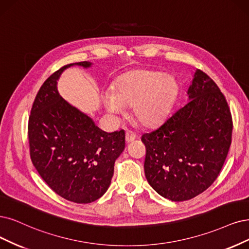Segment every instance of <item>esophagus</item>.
<instances>
[{
    "label": "esophagus",
    "instance_id": "obj_1",
    "mask_svg": "<svg viewBox=\"0 0 249 249\" xmlns=\"http://www.w3.org/2000/svg\"><path fill=\"white\" fill-rule=\"evenodd\" d=\"M125 139H126L127 142H132V141H134L136 139V134L133 131H131V130H127Z\"/></svg>",
    "mask_w": 249,
    "mask_h": 249
}]
</instances>
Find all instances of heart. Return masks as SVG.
<instances>
[{
  "instance_id": "1",
  "label": "heart",
  "mask_w": 249,
  "mask_h": 249,
  "mask_svg": "<svg viewBox=\"0 0 249 249\" xmlns=\"http://www.w3.org/2000/svg\"><path fill=\"white\" fill-rule=\"evenodd\" d=\"M178 85L172 76L162 71L136 70L117 78L112 91L105 92L103 100L113 113L133 106V115L142 125L153 127L166 118Z\"/></svg>"
}]
</instances>
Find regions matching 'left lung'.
Segmentation results:
<instances>
[{
	"label": "left lung",
	"mask_w": 249,
	"mask_h": 249,
	"mask_svg": "<svg viewBox=\"0 0 249 249\" xmlns=\"http://www.w3.org/2000/svg\"><path fill=\"white\" fill-rule=\"evenodd\" d=\"M188 94L185 106L142 136L146 179L158 194L176 202L213 185L232 142V115L215 82L197 70Z\"/></svg>",
	"instance_id": "obj_1"
}]
</instances>
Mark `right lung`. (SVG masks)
Returning a JSON list of instances; mask_svg holds the SVG:
<instances>
[{"instance_id":"right-lung-1","label":"right lung","mask_w":249,"mask_h":249,"mask_svg":"<svg viewBox=\"0 0 249 249\" xmlns=\"http://www.w3.org/2000/svg\"><path fill=\"white\" fill-rule=\"evenodd\" d=\"M71 66L62 67L44 82L31 109L27 134L35 168L48 187L75 203H91L109 187L114 164L125 148L124 130L101 131L87 115L58 93L56 81Z\"/></svg>"}]
</instances>
